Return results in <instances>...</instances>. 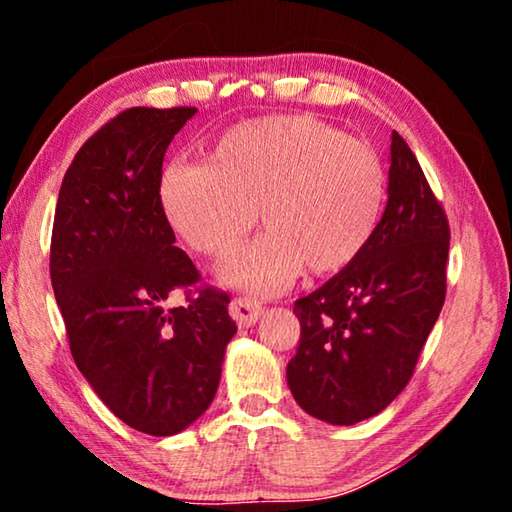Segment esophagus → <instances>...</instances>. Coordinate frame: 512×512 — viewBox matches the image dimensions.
<instances>
[{
  "instance_id": "34e87169",
  "label": "esophagus",
  "mask_w": 512,
  "mask_h": 512,
  "mask_svg": "<svg viewBox=\"0 0 512 512\" xmlns=\"http://www.w3.org/2000/svg\"><path fill=\"white\" fill-rule=\"evenodd\" d=\"M264 314L262 302L250 298H235L230 302V316L239 327H253Z\"/></svg>"
}]
</instances>
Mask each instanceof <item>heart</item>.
<instances>
[{
  "mask_svg": "<svg viewBox=\"0 0 512 512\" xmlns=\"http://www.w3.org/2000/svg\"><path fill=\"white\" fill-rule=\"evenodd\" d=\"M384 201L377 151L314 117L244 121L210 162H171L160 178L164 216L198 253H230L259 207L271 230L216 268L223 284L255 293L289 289L305 264L341 271L375 235Z\"/></svg>",
  "mask_w": 512,
  "mask_h": 512,
  "instance_id": "b5f03b06",
  "label": "heart"
}]
</instances>
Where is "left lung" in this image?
<instances>
[{"label":"left lung","instance_id":"1","mask_svg":"<svg viewBox=\"0 0 512 512\" xmlns=\"http://www.w3.org/2000/svg\"><path fill=\"white\" fill-rule=\"evenodd\" d=\"M449 225L402 135H391L388 203L357 259L300 298L287 381L302 411L357 424L404 391L445 302Z\"/></svg>","mask_w":512,"mask_h":512}]
</instances>
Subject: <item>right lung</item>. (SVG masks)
Listing matches in <instances>:
<instances>
[{
    "label": "right lung",
    "instance_id": "obj_1",
    "mask_svg": "<svg viewBox=\"0 0 512 512\" xmlns=\"http://www.w3.org/2000/svg\"><path fill=\"white\" fill-rule=\"evenodd\" d=\"M194 115L131 108L110 119L69 164L51 235V287L76 366L121 422L149 436L180 433L207 411L237 332L228 293L167 305L201 280L160 203L164 153Z\"/></svg>",
    "mask_w": 512,
    "mask_h": 512
}]
</instances>
